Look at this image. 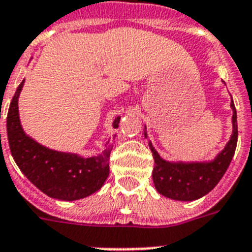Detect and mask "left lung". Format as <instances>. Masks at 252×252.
<instances>
[{
    "label": "left lung",
    "instance_id": "obj_1",
    "mask_svg": "<svg viewBox=\"0 0 252 252\" xmlns=\"http://www.w3.org/2000/svg\"><path fill=\"white\" fill-rule=\"evenodd\" d=\"M233 108V133L225 149L218 155V158L210 163H169L165 161L150 145L154 157L153 181L155 189L164 197L176 200H195L210 193L221 180L232 161L238 140L237 112L234 102L230 103ZM146 136V132H145ZM147 137V136H146Z\"/></svg>",
    "mask_w": 252,
    "mask_h": 252
}]
</instances>
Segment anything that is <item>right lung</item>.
I'll return each mask as SVG.
<instances>
[{
    "label": "right lung",
    "instance_id": "add662e5",
    "mask_svg": "<svg viewBox=\"0 0 252 252\" xmlns=\"http://www.w3.org/2000/svg\"><path fill=\"white\" fill-rule=\"evenodd\" d=\"M23 83L14 94L6 119L10 150L20 171L42 193L57 199L76 200L95 193L110 173L108 159L114 141L108 138L101 154L87 159L37 144L26 136L19 122L18 98ZM120 118H116L114 128H118Z\"/></svg>",
    "mask_w": 252,
    "mask_h": 252
}]
</instances>
